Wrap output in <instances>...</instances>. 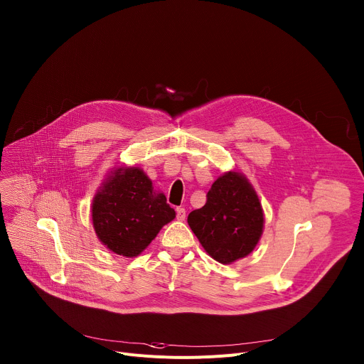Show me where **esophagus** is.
Wrapping results in <instances>:
<instances>
[{
  "label": "esophagus",
  "mask_w": 364,
  "mask_h": 364,
  "mask_svg": "<svg viewBox=\"0 0 364 364\" xmlns=\"http://www.w3.org/2000/svg\"><path fill=\"white\" fill-rule=\"evenodd\" d=\"M176 212H177V219L178 220H184L186 219V209L184 208H177Z\"/></svg>",
  "instance_id": "1"
}]
</instances>
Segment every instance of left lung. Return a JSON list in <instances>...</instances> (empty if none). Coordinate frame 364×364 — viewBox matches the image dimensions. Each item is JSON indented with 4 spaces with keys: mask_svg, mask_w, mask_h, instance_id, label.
Returning a JSON list of instances; mask_svg holds the SVG:
<instances>
[{
    "mask_svg": "<svg viewBox=\"0 0 364 364\" xmlns=\"http://www.w3.org/2000/svg\"><path fill=\"white\" fill-rule=\"evenodd\" d=\"M206 197V205L187 218L205 251L222 264L252 252L262 235L264 213L248 178L228 171L212 184Z\"/></svg>",
    "mask_w": 364,
    "mask_h": 364,
    "instance_id": "left-lung-1",
    "label": "left lung"
}]
</instances>
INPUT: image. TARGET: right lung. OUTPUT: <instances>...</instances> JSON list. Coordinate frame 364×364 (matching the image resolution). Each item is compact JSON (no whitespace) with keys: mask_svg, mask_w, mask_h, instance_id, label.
Segmentation results:
<instances>
[{"mask_svg":"<svg viewBox=\"0 0 364 364\" xmlns=\"http://www.w3.org/2000/svg\"><path fill=\"white\" fill-rule=\"evenodd\" d=\"M91 216L103 245L117 255L136 257L176 212L139 167H119L97 190Z\"/></svg>","mask_w":364,"mask_h":364,"instance_id":"add662e5","label":"right lung"}]
</instances>
